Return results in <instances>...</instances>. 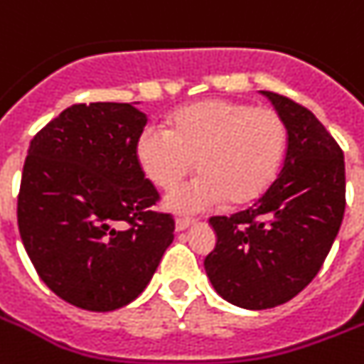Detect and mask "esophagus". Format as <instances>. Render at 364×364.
Wrapping results in <instances>:
<instances>
[{
	"label": "esophagus",
	"mask_w": 364,
	"mask_h": 364,
	"mask_svg": "<svg viewBox=\"0 0 364 364\" xmlns=\"http://www.w3.org/2000/svg\"><path fill=\"white\" fill-rule=\"evenodd\" d=\"M195 223V219H191V218H176V230H186V229H189V227H191V225Z\"/></svg>",
	"instance_id": "obj_1"
}]
</instances>
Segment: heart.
<instances>
[{
    "mask_svg": "<svg viewBox=\"0 0 364 364\" xmlns=\"http://www.w3.org/2000/svg\"><path fill=\"white\" fill-rule=\"evenodd\" d=\"M171 130L143 128L137 158L158 188H178L197 160L200 176L169 197L178 212H200L223 203L257 200L275 180L287 149V124L272 107L206 100L175 111Z\"/></svg>",
    "mask_w": 364,
    "mask_h": 364,
    "instance_id": "1",
    "label": "heart"
}]
</instances>
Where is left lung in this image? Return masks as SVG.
I'll return each mask as SVG.
<instances>
[{
  "label": "left lung",
  "instance_id": "left-lung-1",
  "mask_svg": "<svg viewBox=\"0 0 364 364\" xmlns=\"http://www.w3.org/2000/svg\"><path fill=\"white\" fill-rule=\"evenodd\" d=\"M287 124L283 169L251 208L215 215L204 269L232 305L262 311L290 301L316 277L346 208L344 154L312 111L262 91Z\"/></svg>",
  "mask_w": 364,
  "mask_h": 364
}]
</instances>
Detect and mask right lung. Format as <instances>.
Wrapping results in <instances>:
<instances>
[{
  "label": "right lung",
  "mask_w": 364,
  "mask_h": 364,
  "mask_svg": "<svg viewBox=\"0 0 364 364\" xmlns=\"http://www.w3.org/2000/svg\"><path fill=\"white\" fill-rule=\"evenodd\" d=\"M146 115L132 104H74L31 139L18 230L38 277L74 307L107 312L139 296L175 238L137 158Z\"/></svg>",
  "instance_id": "add662e5"
}]
</instances>
